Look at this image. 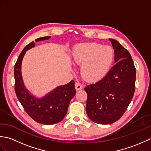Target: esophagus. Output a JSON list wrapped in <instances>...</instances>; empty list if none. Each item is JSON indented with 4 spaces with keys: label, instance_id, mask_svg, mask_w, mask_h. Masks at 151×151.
I'll list each match as a JSON object with an SVG mask.
<instances>
[{
    "label": "esophagus",
    "instance_id": "obj_1",
    "mask_svg": "<svg viewBox=\"0 0 151 151\" xmlns=\"http://www.w3.org/2000/svg\"><path fill=\"white\" fill-rule=\"evenodd\" d=\"M75 88L76 89V91L81 90V89H82V86L79 82H76L75 83Z\"/></svg>",
    "mask_w": 151,
    "mask_h": 151
}]
</instances>
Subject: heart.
<instances>
[{
    "label": "heart",
    "mask_w": 151,
    "mask_h": 151,
    "mask_svg": "<svg viewBox=\"0 0 151 151\" xmlns=\"http://www.w3.org/2000/svg\"><path fill=\"white\" fill-rule=\"evenodd\" d=\"M114 50L108 46L96 43L76 45L72 51V60L81 65V73L88 81L102 78L110 69L114 60Z\"/></svg>",
    "instance_id": "obj_1"
}]
</instances>
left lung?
<instances>
[{
    "instance_id": "8db88e82",
    "label": "left lung",
    "mask_w": 151,
    "mask_h": 151,
    "mask_svg": "<svg viewBox=\"0 0 151 151\" xmlns=\"http://www.w3.org/2000/svg\"><path fill=\"white\" fill-rule=\"evenodd\" d=\"M114 49L115 65L104 77L86 86L88 94L86 113L94 123L108 124L122 117L135 91L136 68L125 48L114 39H109Z\"/></svg>"
}]
</instances>
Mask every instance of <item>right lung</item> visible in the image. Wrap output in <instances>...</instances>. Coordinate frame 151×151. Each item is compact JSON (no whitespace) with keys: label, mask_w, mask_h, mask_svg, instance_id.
I'll use <instances>...</instances> for the list:
<instances>
[{"label":"right lung","mask_w":151,"mask_h":151,"mask_svg":"<svg viewBox=\"0 0 151 151\" xmlns=\"http://www.w3.org/2000/svg\"><path fill=\"white\" fill-rule=\"evenodd\" d=\"M50 36L37 38L36 42L49 40ZM34 41L25 47L19 54L14 67L15 91L24 110L31 118L43 124H54L63 119L68 110L69 104L76 94L75 81L59 86L42 97H37L28 90L21 73L22 62L27 50L35 47Z\"/></svg>","instance_id":"obj_1"}]
</instances>
